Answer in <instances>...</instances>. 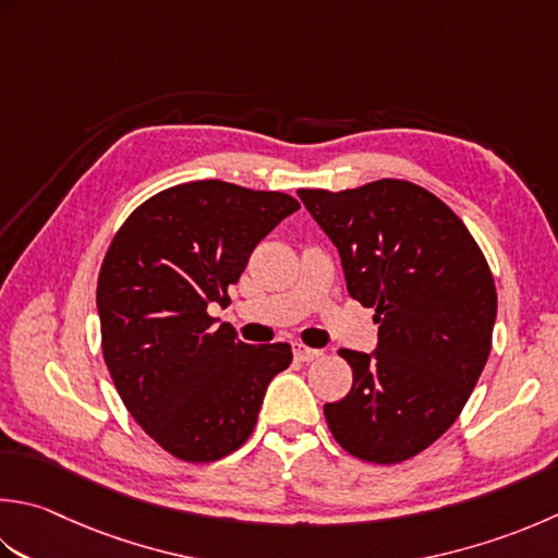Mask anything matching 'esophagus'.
Segmentation results:
<instances>
[{
	"label": "esophagus",
	"mask_w": 558,
	"mask_h": 558,
	"mask_svg": "<svg viewBox=\"0 0 558 558\" xmlns=\"http://www.w3.org/2000/svg\"><path fill=\"white\" fill-rule=\"evenodd\" d=\"M292 353H294V357L302 360V363H312V360H319L324 355V351H319V348H307L302 343H294Z\"/></svg>",
	"instance_id": "esophagus-1"
}]
</instances>
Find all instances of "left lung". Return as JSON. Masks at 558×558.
<instances>
[{
	"instance_id": "8db88e82",
	"label": "left lung",
	"mask_w": 558,
	"mask_h": 558,
	"mask_svg": "<svg viewBox=\"0 0 558 558\" xmlns=\"http://www.w3.org/2000/svg\"><path fill=\"white\" fill-rule=\"evenodd\" d=\"M341 256L348 294L375 310V353L341 348L353 387L326 403L336 442L363 462L399 464L460 416L482 377L496 286L464 222L421 185L379 179L298 191Z\"/></svg>"
}]
</instances>
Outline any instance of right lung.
<instances>
[{
	"instance_id": "1",
	"label": "right lung",
	"mask_w": 558,
	"mask_h": 558,
	"mask_svg": "<svg viewBox=\"0 0 558 558\" xmlns=\"http://www.w3.org/2000/svg\"><path fill=\"white\" fill-rule=\"evenodd\" d=\"M292 195L191 181L151 195L118 229L98 272L108 373L140 428L183 462H215L254 430L288 343L248 345L210 304H227L251 251L288 215Z\"/></svg>"
}]
</instances>
